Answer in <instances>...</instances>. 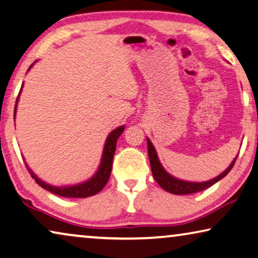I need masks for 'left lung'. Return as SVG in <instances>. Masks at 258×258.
<instances>
[{"instance_id":"left-lung-1","label":"left lung","mask_w":258,"mask_h":258,"mask_svg":"<svg viewBox=\"0 0 258 258\" xmlns=\"http://www.w3.org/2000/svg\"><path fill=\"white\" fill-rule=\"evenodd\" d=\"M147 145H148V156H149V162H151V168H152V174L154 179L156 180L157 184L162 187L163 190L170 192L172 195H190V194H196V192L203 191L207 189V187L212 186L219 180L222 179L230 171V169L233 168L234 163H235L236 157L232 161V163L229 164V167L226 169L225 171H222L220 175L217 176L210 180H206V182H189V180H184L176 178L175 176L169 174V172L162 167L161 164L159 156H157V153L154 148L152 141L147 138Z\"/></svg>"}]
</instances>
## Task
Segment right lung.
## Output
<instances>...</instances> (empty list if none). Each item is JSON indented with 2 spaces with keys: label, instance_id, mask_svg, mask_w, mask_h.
<instances>
[{
  "label": "right lung",
  "instance_id": "1",
  "mask_svg": "<svg viewBox=\"0 0 258 258\" xmlns=\"http://www.w3.org/2000/svg\"><path fill=\"white\" fill-rule=\"evenodd\" d=\"M34 63H32L29 68V71L32 68ZM23 89V84L21 90H19L18 97L16 99V104H15V111H14V118L16 117V111H17V104L19 101V95H21ZM124 125L119 126V127L114 128L112 132H111L106 138V141L104 144V148H103V154L101 163H99L98 169L96 170L94 175L91 176L89 179L84 180V182H81L78 184H73V185H64V186H56L52 185V184H48L41 180L38 176L34 174V172L31 170L28 164H26V168L29 169L30 174L34 180L39 184L41 187H44L45 190H47L52 194L61 196V197H67V198H87L90 197V196H94L98 194L99 191L103 190V187L106 185L107 180L110 178L111 175V169H112V161H113V155L114 152H116V145L118 138L120 137V134L124 132Z\"/></svg>",
  "mask_w": 258,
  "mask_h": 258
}]
</instances>
